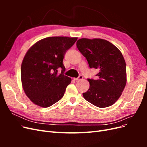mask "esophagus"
<instances>
[{
  "mask_svg": "<svg viewBox=\"0 0 147 147\" xmlns=\"http://www.w3.org/2000/svg\"><path fill=\"white\" fill-rule=\"evenodd\" d=\"M83 75H80L78 78H74V80H75V81H78V80H80L83 79Z\"/></svg>",
  "mask_w": 147,
  "mask_h": 147,
  "instance_id": "esophagus-1",
  "label": "esophagus"
}]
</instances>
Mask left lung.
<instances>
[{"label":"left lung","instance_id":"obj_1","mask_svg":"<svg viewBox=\"0 0 147 147\" xmlns=\"http://www.w3.org/2000/svg\"><path fill=\"white\" fill-rule=\"evenodd\" d=\"M77 47L91 69L99 70L96 79L88 78L90 88L84 98L97 107L111 106L121 95L126 84V65L118 49L100 38H81Z\"/></svg>","mask_w":147,"mask_h":147}]
</instances>
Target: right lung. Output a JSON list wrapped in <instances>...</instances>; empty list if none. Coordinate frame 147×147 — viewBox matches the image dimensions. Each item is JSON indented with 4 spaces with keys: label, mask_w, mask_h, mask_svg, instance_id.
<instances>
[{
    "label": "right lung",
    "mask_w": 147,
    "mask_h": 147,
    "mask_svg": "<svg viewBox=\"0 0 147 147\" xmlns=\"http://www.w3.org/2000/svg\"><path fill=\"white\" fill-rule=\"evenodd\" d=\"M77 37H50L38 41L26 53L21 67V82L33 103L48 107L64 96L71 78L64 75V55ZM61 69V74L57 70Z\"/></svg>",
    "instance_id": "right-lung-1"
}]
</instances>
